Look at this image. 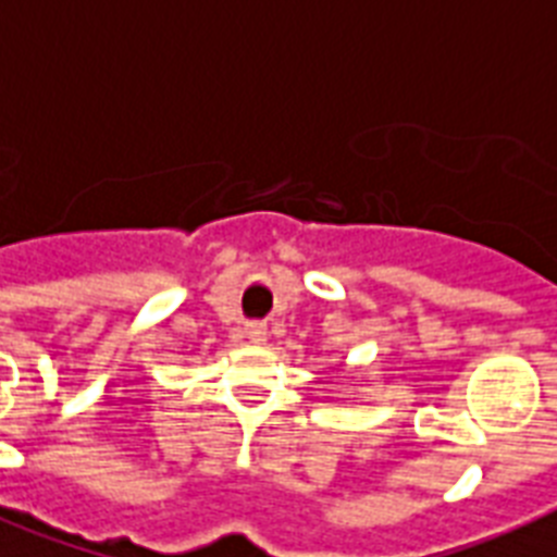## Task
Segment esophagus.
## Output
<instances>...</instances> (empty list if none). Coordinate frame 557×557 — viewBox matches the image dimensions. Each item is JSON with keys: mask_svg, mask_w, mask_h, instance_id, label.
Masks as SVG:
<instances>
[{"mask_svg": "<svg viewBox=\"0 0 557 557\" xmlns=\"http://www.w3.org/2000/svg\"><path fill=\"white\" fill-rule=\"evenodd\" d=\"M248 335H251L253 344H260V341H265V326H262V323H251V326H248Z\"/></svg>", "mask_w": 557, "mask_h": 557, "instance_id": "34e87169", "label": "esophagus"}]
</instances>
